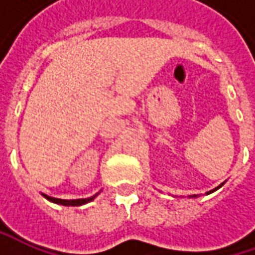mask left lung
<instances>
[{
  "label": "left lung",
  "instance_id": "left-lung-1",
  "mask_svg": "<svg viewBox=\"0 0 255 255\" xmlns=\"http://www.w3.org/2000/svg\"><path fill=\"white\" fill-rule=\"evenodd\" d=\"M224 183H226V181H224ZM224 183H221L220 186H217L216 189H213V190L207 191V194H210V193H213V191H216V190H217V189H220V187H221V186H223V184H224ZM189 197H197V194H193V196H189Z\"/></svg>",
  "mask_w": 255,
  "mask_h": 255
}]
</instances>
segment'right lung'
Returning <instances> with one entry per match:
<instances>
[{"label": "right lung", "mask_w": 255, "mask_h": 255, "mask_svg": "<svg viewBox=\"0 0 255 255\" xmlns=\"http://www.w3.org/2000/svg\"><path fill=\"white\" fill-rule=\"evenodd\" d=\"M42 196H44L46 200L52 201V203H56V204H61V206H82V204H86V203H89V201H92L96 196H98V193L92 196V197H88V199H76V200H62V199H55V197H51V196H46L42 193Z\"/></svg>", "instance_id": "add662e5"}]
</instances>
